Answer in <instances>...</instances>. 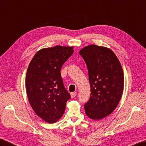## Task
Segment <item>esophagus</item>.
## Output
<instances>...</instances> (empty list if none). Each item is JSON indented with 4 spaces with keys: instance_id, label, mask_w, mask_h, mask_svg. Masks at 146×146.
I'll use <instances>...</instances> for the list:
<instances>
[{
    "instance_id": "34e87169",
    "label": "esophagus",
    "mask_w": 146,
    "mask_h": 146,
    "mask_svg": "<svg viewBox=\"0 0 146 146\" xmlns=\"http://www.w3.org/2000/svg\"><path fill=\"white\" fill-rule=\"evenodd\" d=\"M76 95H77V92H72V93L70 94L71 98H74Z\"/></svg>"
}]
</instances>
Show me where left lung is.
<instances>
[{
    "label": "left lung",
    "instance_id": "1",
    "mask_svg": "<svg viewBox=\"0 0 146 146\" xmlns=\"http://www.w3.org/2000/svg\"><path fill=\"white\" fill-rule=\"evenodd\" d=\"M79 54L87 66L90 84V99L84 105L90 119L99 120L114 111L122 97L124 74L113 51L95 44L80 49Z\"/></svg>",
    "mask_w": 146,
    "mask_h": 146
}]
</instances>
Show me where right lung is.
Listing matches in <instances>:
<instances>
[{
  "label": "right lung",
  "instance_id": "add662e5",
  "mask_svg": "<svg viewBox=\"0 0 146 146\" xmlns=\"http://www.w3.org/2000/svg\"><path fill=\"white\" fill-rule=\"evenodd\" d=\"M73 52V46L42 48L28 66L25 78L28 101L35 113L48 123L61 118L70 98L64 86L61 69Z\"/></svg>",
  "mask_w": 146,
  "mask_h": 146
}]
</instances>
